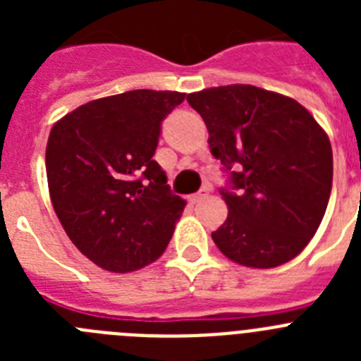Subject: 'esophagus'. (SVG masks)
Wrapping results in <instances>:
<instances>
[{
  "instance_id": "34e87169",
  "label": "esophagus",
  "mask_w": 361,
  "mask_h": 361,
  "mask_svg": "<svg viewBox=\"0 0 361 361\" xmlns=\"http://www.w3.org/2000/svg\"><path fill=\"white\" fill-rule=\"evenodd\" d=\"M206 197H208V190H206V188H202L200 191L193 193V195L190 197V200H191V202H200V200H204Z\"/></svg>"
}]
</instances>
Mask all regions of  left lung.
I'll return each mask as SVG.
<instances>
[{"label": "left lung", "mask_w": 361, "mask_h": 361, "mask_svg": "<svg viewBox=\"0 0 361 361\" xmlns=\"http://www.w3.org/2000/svg\"><path fill=\"white\" fill-rule=\"evenodd\" d=\"M209 132V149L228 173L220 195L228 219L212 233L240 266L269 269L309 244L329 202L333 149L327 133L295 99L251 85L186 97Z\"/></svg>", "instance_id": "left-lung-1"}]
</instances>
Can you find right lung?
Listing matches in <instances>:
<instances>
[{"label": "right lung", "instance_id": "add662e5", "mask_svg": "<svg viewBox=\"0 0 361 361\" xmlns=\"http://www.w3.org/2000/svg\"><path fill=\"white\" fill-rule=\"evenodd\" d=\"M186 94L132 90L95 99L54 124L47 178L54 212L85 257L111 273L155 262L184 202L153 161L161 124Z\"/></svg>", "mask_w": 361, "mask_h": 361}]
</instances>
